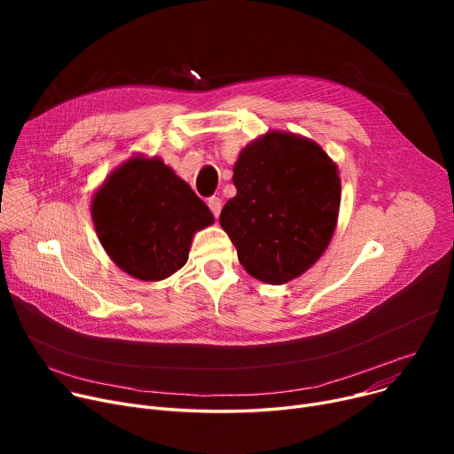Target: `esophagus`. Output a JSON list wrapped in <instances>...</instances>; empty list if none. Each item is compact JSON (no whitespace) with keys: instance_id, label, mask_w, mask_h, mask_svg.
Masks as SVG:
<instances>
[{"instance_id":"34e87169","label":"esophagus","mask_w":454,"mask_h":454,"mask_svg":"<svg viewBox=\"0 0 454 454\" xmlns=\"http://www.w3.org/2000/svg\"><path fill=\"white\" fill-rule=\"evenodd\" d=\"M207 206H209V209H211V213H213V217L217 219V217H219V213H221V207H223L221 199H219V197H211V199H207Z\"/></svg>"}]
</instances>
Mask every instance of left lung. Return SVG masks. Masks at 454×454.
<instances>
[{"mask_svg":"<svg viewBox=\"0 0 454 454\" xmlns=\"http://www.w3.org/2000/svg\"><path fill=\"white\" fill-rule=\"evenodd\" d=\"M233 185L219 221L250 276L279 285L315 265L340 206L337 165L315 141L269 132L241 153Z\"/></svg>","mask_w":454,"mask_h":454,"instance_id":"1","label":"left lung"}]
</instances>
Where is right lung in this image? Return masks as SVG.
<instances>
[{
	"label": "right lung",
	"mask_w": 454,
	"mask_h": 454,
	"mask_svg": "<svg viewBox=\"0 0 454 454\" xmlns=\"http://www.w3.org/2000/svg\"><path fill=\"white\" fill-rule=\"evenodd\" d=\"M91 217L114 263L143 281H160L187 261L209 207L161 160L132 158L95 193Z\"/></svg>",
	"instance_id": "right-lung-1"
}]
</instances>
